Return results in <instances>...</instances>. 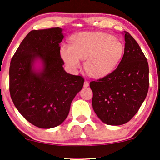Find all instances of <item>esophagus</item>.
Wrapping results in <instances>:
<instances>
[{"label":"esophagus","mask_w":160,"mask_h":160,"mask_svg":"<svg viewBox=\"0 0 160 160\" xmlns=\"http://www.w3.org/2000/svg\"><path fill=\"white\" fill-rule=\"evenodd\" d=\"M89 86V82L88 81H84V88H88Z\"/></svg>","instance_id":"obj_1"}]
</instances>
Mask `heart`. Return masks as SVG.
Masks as SVG:
<instances>
[{
	"label": "heart",
	"mask_w": 160,
	"mask_h": 160,
	"mask_svg": "<svg viewBox=\"0 0 160 160\" xmlns=\"http://www.w3.org/2000/svg\"><path fill=\"white\" fill-rule=\"evenodd\" d=\"M125 47L113 35L104 32H81L72 37L71 45H63L61 55L68 67L76 69L85 60L90 76L100 78L113 71L123 56Z\"/></svg>",
	"instance_id": "heart-1"
}]
</instances>
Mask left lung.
Listing matches in <instances>:
<instances>
[{"label":"left lung","mask_w":160,"mask_h":160,"mask_svg":"<svg viewBox=\"0 0 160 160\" xmlns=\"http://www.w3.org/2000/svg\"><path fill=\"white\" fill-rule=\"evenodd\" d=\"M125 33V51L119 66L103 78L90 82L92 108L104 123L120 125L137 113L149 88L146 57L131 34Z\"/></svg>","instance_id":"1"}]
</instances>
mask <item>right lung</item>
Here are the masks:
<instances>
[{
  "label": "right lung",
  "mask_w": 160,
  "mask_h": 160,
  "mask_svg": "<svg viewBox=\"0 0 160 160\" xmlns=\"http://www.w3.org/2000/svg\"><path fill=\"white\" fill-rule=\"evenodd\" d=\"M63 38L59 27L30 31L11 60L12 100L27 121L40 128L61 125L84 85L83 77L69 74L63 68L59 46ZM38 59L43 64L40 71L33 69Z\"/></svg>",
  "instance_id": "right-lung-1"
}]
</instances>
